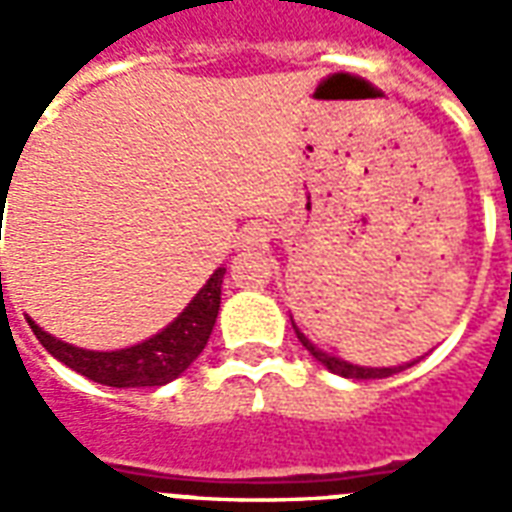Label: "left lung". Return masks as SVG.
I'll return each instance as SVG.
<instances>
[{"instance_id": "1", "label": "left lung", "mask_w": 512, "mask_h": 512, "mask_svg": "<svg viewBox=\"0 0 512 512\" xmlns=\"http://www.w3.org/2000/svg\"><path fill=\"white\" fill-rule=\"evenodd\" d=\"M296 329V326H293ZM296 337H299V343L310 351L318 362H321L326 370H332V373H337V376H343V378H356V381H370V378H389V376H395V373H400V370H406V367L411 365H400V367H359V365H351V362H345V359H337V356L332 354H326V351H321V348H315V345L304 337V334L296 329Z\"/></svg>"}]
</instances>
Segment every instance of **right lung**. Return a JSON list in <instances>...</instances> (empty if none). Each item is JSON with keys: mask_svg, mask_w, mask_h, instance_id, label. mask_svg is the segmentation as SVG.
Masks as SVG:
<instances>
[{"mask_svg": "<svg viewBox=\"0 0 512 512\" xmlns=\"http://www.w3.org/2000/svg\"><path fill=\"white\" fill-rule=\"evenodd\" d=\"M224 268H216L200 293L189 301L167 329L153 334L150 340L120 351H84L43 332L38 323L29 321L40 345L62 365H68L95 384L117 386V389H139V386H164L178 378L186 367L202 354L213 332V323L222 304Z\"/></svg>", "mask_w": 512, "mask_h": 512, "instance_id": "obj_1", "label": "right lung"}]
</instances>
